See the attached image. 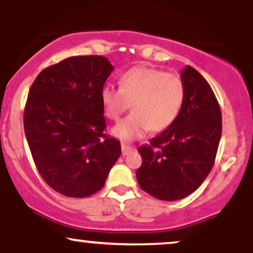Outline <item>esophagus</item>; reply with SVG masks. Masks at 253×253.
Masks as SVG:
<instances>
[{
	"label": "esophagus",
	"instance_id": "1",
	"mask_svg": "<svg viewBox=\"0 0 253 253\" xmlns=\"http://www.w3.org/2000/svg\"><path fill=\"white\" fill-rule=\"evenodd\" d=\"M121 150H123V155L127 156L128 153L134 151V147L130 146V145H128V144H123V145H121Z\"/></svg>",
	"mask_w": 253,
	"mask_h": 253
}]
</instances>
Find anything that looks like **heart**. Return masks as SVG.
Here are the masks:
<instances>
[{
  "label": "heart",
  "instance_id": "obj_1",
  "mask_svg": "<svg viewBox=\"0 0 253 253\" xmlns=\"http://www.w3.org/2000/svg\"><path fill=\"white\" fill-rule=\"evenodd\" d=\"M120 86L106 85L101 102L106 117L119 120L132 103L133 112L112 130L123 141L140 139L149 132H162L175 123L184 102L185 88L176 74L136 65L125 71Z\"/></svg>",
  "mask_w": 253,
  "mask_h": 253
}]
</instances>
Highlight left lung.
<instances>
[{
  "label": "left lung",
  "mask_w": 253,
  "mask_h": 253,
  "mask_svg": "<svg viewBox=\"0 0 253 253\" xmlns=\"http://www.w3.org/2000/svg\"><path fill=\"white\" fill-rule=\"evenodd\" d=\"M181 78L185 96L175 123L138 149L143 159L136 170L139 185L163 201L184 199L202 184L221 138V110L210 84L189 65Z\"/></svg>",
  "instance_id": "left-lung-1"
}]
</instances>
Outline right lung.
I'll return each mask as SVG.
<instances>
[{
  "label": "right lung",
  "mask_w": 253,
  "mask_h": 253,
  "mask_svg": "<svg viewBox=\"0 0 253 253\" xmlns=\"http://www.w3.org/2000/svg\"><path fill=\"white\" fill-rule=\"evenodd\" d=\"M113 69L102 56H75L43 69L32 84L26 139L40 176L62 195L97 193L121 155L120 141L103 133L101 91Z\"/></svg>",
  "instance_id": "add662e5"
}]
</instances>
